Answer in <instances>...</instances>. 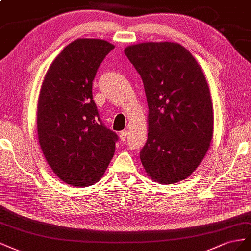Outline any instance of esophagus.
I'll return each instance as SVG.
<instances>
[{"label": "esophagus", "mask_w": 251, "mask_h": 251, "mask_svg": "<svg viewBox=\"0 0 251 251\" xmlns=\"http://www.w3.org/2000/svg\"><path fill=\"white\" fill-rule=\"evenodd\" d=\"M119 135H120V139H121V141H125V140L127 139L128 132H127L126 130H123V131H121V132L119 133Z\"/></svg>", "instance_id": "esophagus-1"}]
</instances>
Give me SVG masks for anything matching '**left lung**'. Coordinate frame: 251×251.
Returning <instances> with one entry per match:
<instances>
[{"label": "left lung", "instance_id": "1", "mask_svg": "<svg viewBox=\"0 0 251 251\" xmlns=\"http://www.w3.org/2000/svg\"><path fill=\"white\" fill-rule=\"evenodd\" d=\"M124 52L142 77L148 103L142 165L157 183L180 182L197 169L212 139L213 108L205 75L177 43H140Z\"/></svg>", "mask_w": 251, "mask_h": 251}]
</instances>
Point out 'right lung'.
I'll return each instance as SVG.
<instances>
[{"label":"right lung","mask_w":251,"mask_h":251,"mask_svg":"<svg viewBox=\"0 0 251 251\" xmlns=\"http://www.w3.org/2000/svg\"><path fill=\"white\" fill-rule=\"evenodd\" d=\"M114 46L101 39H77L53 60L38 101L41 149L60 180L85 187L98 182L108 167L118 135L99 118L92 81Z\"/></svg>","instance_id":"obj_1"}]
</instances>
